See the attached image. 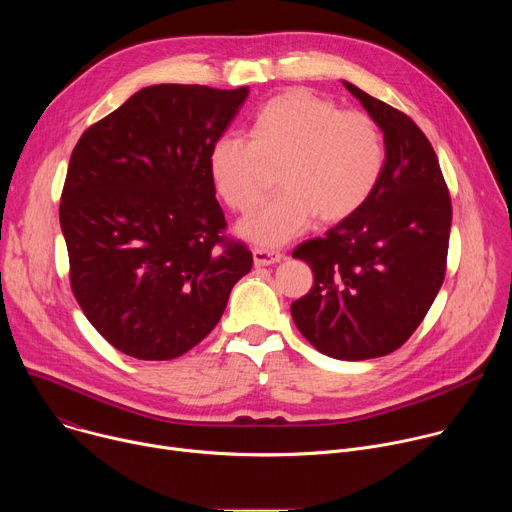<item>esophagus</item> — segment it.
Segmentation results:
<instances>
[{"mask_svg": "<svg viewBox=\"0 0 512 512\" xmlns=\"http://www.w3.org/2000/svg\"><path fill=\"white\" fill-rule=\"evenodd\" d=\"M283 261V253L279 251H269V249H253V263L257 267H267L273 263Z\"/></svg>", "mask_w": 512, "mask_h": 512, "instance_id": "1", "label": "esophagus"}]
</instances>
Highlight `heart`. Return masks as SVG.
<instances>
[{"instance_id":"obj_1","label":"heart","mask_w":512,"mask_h":512,"mask_svg":"<svg viewBox=\"0 0 512 512\" xmlns=\"http://www.w3.org/2000/svg\"><path fill=\"white\" fill-rule=\"evenodd\" d=\"M267 166H279L283 190L245 216L237 233L279 247L304 233L316 214L338 223L369 200L385 166L383 135L369 115L289 91L261 107L251 139L225 133L208 150L212 186L237 212L259 202Z\"/></svg>"}]
</instances>
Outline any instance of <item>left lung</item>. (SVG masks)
<instances>
[{
  "instance_id": "8db88e82",
  "label": "left lung",
  "mask_w": 512,
  "mask_h": 512,
  "mask_svg": "<svg viewBox=\"0 0 512 512\" xmlns=\"http://www.w3.org/2000/svg\"><path fill=\"white\" fill-rule=\"evenodd\" d=\"M385 137L381 178L354 214L294 257L314 273L291 304L306 340L338 360L397 350L421 324L446 275L452 202L423 131L401 111L342 81Z\"/></svg>"
}]
</instances>
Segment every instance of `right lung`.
<instances>
[{
    "mask_svg": "<svg viewBox=\"0 0 512 512\" xmlns=\"http://www.w3.org/2000/svg\"><path fill=\"white\" fill-rule=\"evenodd\" d=\"M249 95L152 85L91 125L70 156L60 229L70 285L95 330L139 360H170L221 320L253 255L227 241L208 150Z\"/></svg>",
    "mask_w": 512,
    "mask_h": 512,
    "instance_id": "1",
    "label": "right lung"
}]
</instances>
